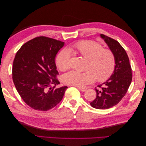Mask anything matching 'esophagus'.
Listing matches in <instances>:
<instances>
[{
    "instance_id": "1",
    "label": "esophagus",
    "mask_w": 146,
    "mask_h": 146,
    "mask_svg": "<svg viewBox=\"0 0 146 146\" xmlns=\"http://www.w3.org/2000/svg\"><path fill=\"white\" fill-rule=\"evenodd\" d=\"M77 88L79 90H80L82 92H84V91H85L86 90V88H84V87H78Z\"/></svg>"
}]
</instances>
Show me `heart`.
<instances>
[{
    "instance_id": "b5f03b06",
    "label": "heart",
    "mask_w": 146,
    "mask_h": 146,
    "mask_svg": "<svg viewBox=\"0 0 146 146\" xmlns=\"http://www.w3.org/2000/svg\"><path fill=\"white\" fill-rule=\"evenodd\" d=\"M76 51L78 55L87 59L84 72L72 70L63 75V82L69 85L83 86L93 82L107 80L114 72L116 58L113 52L104 48L100 44L92 41L78 42L70 48L61 50L56 57V64L61 71L70 68L71 52Z\"/></svg>"
}]
</instances>
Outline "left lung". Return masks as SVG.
Here are the masks:
<instances>
[{
  "instance_id": "obj_1",
  "label": "left lung",
  "mask_w": 146,
  "mask_h": 146,
  "mask_svg": "<svg viewBox=\"0 0 146 146\" xmlns=\"http://www.w3.org/2000/svg\"><path fill=\"white\" fill-rule=\"evenodd\" d=\"M100 37L114 54L116 66L111 76L98 86L100 89H96V98L90 105L94 108L105 110L117 105L124 97L132 80V72L129 56L119 42L103 34Z\"/></svg>"
}]
</instances>
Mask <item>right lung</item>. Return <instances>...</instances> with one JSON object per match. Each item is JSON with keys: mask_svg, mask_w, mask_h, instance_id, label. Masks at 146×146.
<instances>
[{"mask_svg": "<svg viewBox=\"0 0 146 146\" xmlns=\"http://www.w3.org/2000/svg\"><path fill=\"white\" fill-rule=\"evenodd\" d=\"M64 44L55 39L39 36L25 43L16 53L13 80L21 98L34 110L47 111L63 98L68 87L55 88L60 82L56 78L58 72L55 59Z\"/></svg>", "mask_w": 146, "mask_h": 146, "instance_id": "obj_1", "label": "right lung"}]
</instances>
